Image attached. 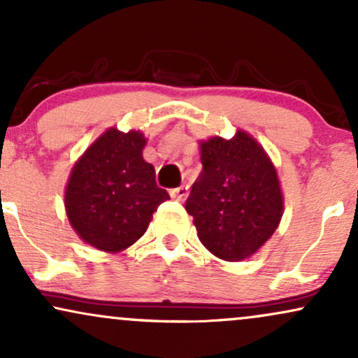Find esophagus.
Segmentation results:
<instances>
[{"mask_svg":"<svg viewBox=\"0 0 358 358\" xmlns=\"http://www.w3.org/2000/svg\"><path fill=\"white\" fill-rule=\"evenodd\" d=\"M170 195H171V198H175V200L183 201L185 198L188 196V187H187V185H182V187L173 188V190L170 192Z\"/></svg>","mask_w":358,"mask_h":358,"instance_id":"34e87169","label":"esophagus"}]
</instances>
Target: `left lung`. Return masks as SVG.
<instances>
[{"label":"left lung","instance_id":"left-lung-1","mask_svg":"<svg viewBox=\"0 0 358 358\" xmlns=\"http://www.w3.org/2000/svg\"><path fill=\"white\" fill-rule=\"evenodd\" d=\"M201 173L185 208L193 217L198 238L215 257L240 262L255 253L283 213L277 171L248 133L231 140L201 141Z\"/></svg>","mask_w":358,"mask_h":358}]
</instances>
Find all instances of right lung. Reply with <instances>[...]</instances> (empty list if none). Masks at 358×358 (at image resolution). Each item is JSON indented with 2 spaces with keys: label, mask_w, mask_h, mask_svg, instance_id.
Instances as JSON below:
<instances>
[{
  "label": "right lung",
  "mask_w": 358,
  "mask_h": 358,
  "mask_svg": "<svg viewBox=\"0 0 358 358\" xmlns=\"http://www.w3.org/2000/svg\"><path fill=\"white\" fill-rule=\"evenodd\" d=\"M140 131H105L73 166L64 193L76 234L103 252H122L145 234L153 212L170 200L143 160Z\"/></svg>",
  "instance_id": "obj_1"
}]
</instances>
